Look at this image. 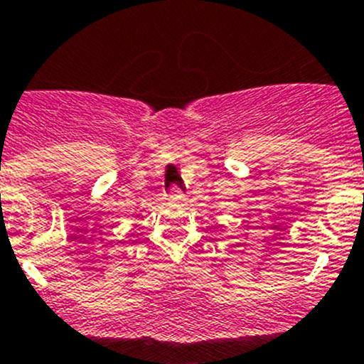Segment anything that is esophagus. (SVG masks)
<instances>
[{"instance_id": "34e87169", "label": "esophagus", "mask_w": 364, "mask_h": 364, "mask_svg": "<svg viewBox=\"0 0 364 364\" xmlns=\"http://www.w3.org/2000/svg\"><path fill=\"white\" fill-rule=\"evenodd\" d=\"M184 198H186V193L182 191L180 188L173 186V188L169 189V200H171V202H182Z\"/></svg>"}]
</instances>
